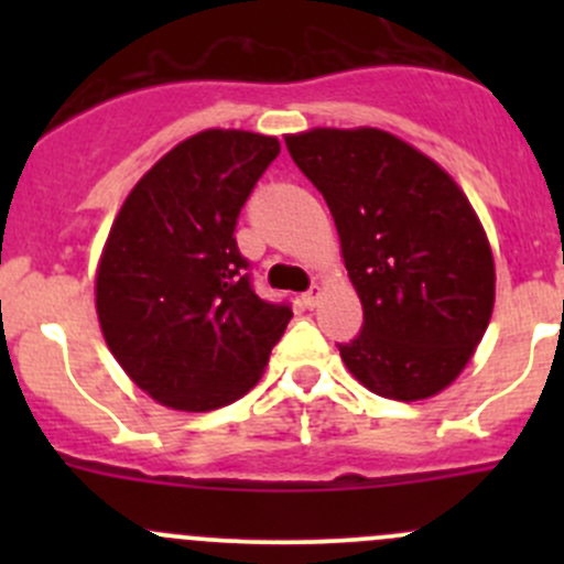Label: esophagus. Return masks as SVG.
Segmentation results:
<instances>
[{
	"label": "esophagus",
	"instance_id": "obj_1",
	"mask_svg": "<svg viewBox=\"0 0 564 564\" xmlns=\"http://www.w3.org/2000/svg\"><path fill=\"white\" fill-rule=\"evenodd\" d=\"M318 300H322V286H318V283H314V286H311L308 292L303 294V303H305V308H316V305H318Z\"/></svg>",
	"mask_w": 564,
	"mask_h": 564
}]
</instances>
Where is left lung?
<instances>
[{
    "label": "left lung",
    "mask_w": 564,
    "mask_h": 564,
    "mask_svg": "<svg viewBox=\"0 0 564 564\" xmlns=\"http://www.w3.org/2000/svg\"><path fill=\"white\" fill-rule=\"evenodd\" d=\"M300 172L327 202L362 303L340 344L351 377L382 398L451 388L486 335L497 270L486 229L445 169L379 128L289 133Z\"/></svg>",
    "instance_id": "obj_1"
}]
</instances>
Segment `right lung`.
Returning a JSON list of instances; mask_svg holds the SVG:
<instances>
[{
	"label": "right lung",
	"instance_id": "1",
	"mask_svg": "<svg viewBox=\"0 0 564 564\" xmlns=\"http://www.w3.org/2000/svg\"><path fill=\"white\" fill-rule=\"evenodd\" d=\"M275 135L209 128L150 169L113 218L95 275L106 346L150 398L209 412L261 379L292 311L264 303L235 226Z\"/></svg>",
	"mask_w": 564,
	"mask_h": 564
}]
</instances>
